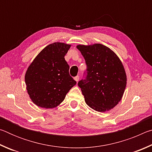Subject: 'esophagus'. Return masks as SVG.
I'll use <instances>...</instances> for the list:
<instances>
[{
  "instance_id": "1",
  "label": "esophagus",
  "mask_w": 152,
  "mask_h": 152,
  "mask_svg": "<svg viewBox=\"0 0 152 152\" xmlns=\"http://www.w3.org/2000/svg\"><path fill=\"white\" fill-rule=\"evenodd\" d=\"M74 79L75 80V81H76L77 82H78V80H79V76H76V77H74Z\"/></svg>"
}]
</instances>
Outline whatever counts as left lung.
Listing matches in <instances>:
<instances>
[{
  "label": "left lung",
  "mask_w": 152,
  "mask_h": 152,
  "mask_svg": "<svg viewBox=\"0 0 152 152\" xmlns=\"http://www.w3.org/2000/svg\"><path fill=\"white\" fill-rule=\"evenodd\" d=\"M76 48L87 65L86 78L78 84L86 103L99 112L113 109L121 100L127 85L121 61L109 48L100 43Z\"/></svg>",
  "instance_id": "obj_1"
}]
</instances>
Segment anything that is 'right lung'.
<instances>
[{"label": "right lung", "mask_w": 152, "mask_h": 152, "mask_svg": "<svg viewBox=\"0 0 152 152\" xmlns=\"http://www.w3.org/2000/svg\"><path fill=\"white\" fill-rule=\"evenodd\" d=\"M71 45L55 42L43 49L25 75L29 98L37 107L52 109L60 105L76 82L69 74L64 56Z\"/></svg>", "instance_id": "add662e5"}]
</instances>
